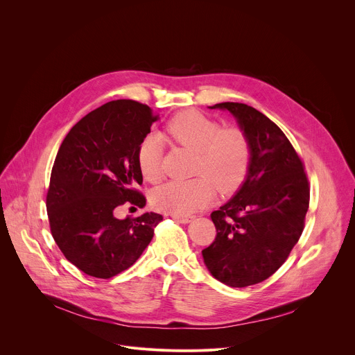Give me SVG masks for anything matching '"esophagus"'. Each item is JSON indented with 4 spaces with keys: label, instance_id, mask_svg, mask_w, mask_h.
Segmentation results:
<instances>
[{
    "label": "esophagus",
    "instance_id": "obj_1",
    "mask_svg": "<svg viewBox=\"0 0 355 355\" xmlns=\"http://www.w3.org/2000/svg\"><path fill=\"white\" fill-rule=\"evenodd\" d=\"M173 219L180 222V223H189V222H192L193 216H175V215H173Z\"/></svg>",
    "mask_w": 355,
    "mask_h": 355
}]
</instances>
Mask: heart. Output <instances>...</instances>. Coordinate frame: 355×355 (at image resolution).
Masks as SVG:
<instances>
[{"label":"heart","instance_id":"heart-1","mask_svg":"<svg viewBox=\"0 0 355 355\" xmlns=\"http://www.w3.org/2000/svg\"><path fill=\"white\" fill-rule=\"evenodd\" d=\"M166 135L198 153L193 180H173L151 193V204L162 212L188 216L209 205L216 187L223 193L236 191L251 163V144L239 126H225L196 111H184L166 125ZM144 180L156 182L163 175V147L156 136H146L136 153Z\"/></svg>","mask_w":355,"mask_h":355}]
</instances>
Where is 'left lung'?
<instances>
[{
    "label": "left lung",
    "instance_id": "8db88e82",
    "mask_svg": "<svg viewBox=\"0 0 355 355\" xmlns=\"http://www.w3.org/2000/svg\"><path fill=\"white\" fill-rule=\"evenodd\" d=\"M245 132L251 163L236 195L211 214L214 243L202 250L209 272L220 282L244 288L270 278L297 243L309 209L305 167L284 132L256 108L222 103Z\"/></svg>",
    "mask_w": 355,
    "mask_h": 355
}]
</instances>
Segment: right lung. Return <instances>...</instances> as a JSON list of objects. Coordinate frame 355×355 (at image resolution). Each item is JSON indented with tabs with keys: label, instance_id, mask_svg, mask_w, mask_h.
Listing matches in <instances>:
<instances>
[{
	"label": "right lung",
	"instance_id": "obj_1",
	"mask_svg": "<svg viewBox=\"0 0 355 355\" xmlns=\"http://www.w3.org/2000/svg\"><path fill=\"white\" fill-rule=\"evenodd\" d=\"M157 119L136 101H111L78 121L58 151L46 196L50 232L87 275L108 279L128 270L163 220L155 212L116 216L122 205H146L136 153Z\"/></svg>",
	"mask_w": 355,
	"mask_h": 355
}]
</instances>
